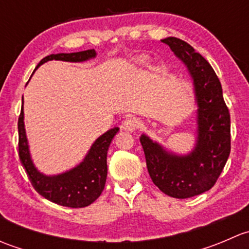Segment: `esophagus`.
Returning a JSON list of instances; mask_svg holds the SVG:
<instances>
[{
    "mask_svg": "<svg viewBox=\"0 0 249 249\" xmlns=\"http://www.w3.org/2000/svg\"><path fill=\"white\" fill-rule=\"evenodd\" d=\"M140 126V120L135 117H129L124 120L123 123V129H125L126 131H135V130L139 129Z\"/></svg>",
    "mask_w": 249,
    "mask_h": 249,
    "instance_id": "esophagus-1",
    "label": "esophagus"
}]
</instances>
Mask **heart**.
Listing matches in <instances>:
<instances>
[{
	"instance_id": "obj_1",
	"label": "heart",
	"mask_w": 249,
	"mask_h": 249,
	"mask_svg": "<svg viewBox=\"0 0 249 249\" xmlns=\"http://www.w3.org/2000/svg\"><path fill=\"white\" fill-rule=\"evenodd\" d=\"M139 62H140V64H144L145 57H141V59H139Z\"/></svg>"
}]
</instances>
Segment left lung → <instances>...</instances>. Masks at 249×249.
<instances>
[{
  "mask_svg": "<svg viewBox=\"0 0 249 249\" xmlns=\"http://www.w3.org/2000/svg\"><path fill=\"white\" fill-rule=\"evenodd\" d=\"M161 41L192 77L197 105L196 142L188 154H176L144 134L140 141L153 183L169 196L188 199L210 190L224 169L230 154V114L222 84L207 60L182 39Z\"/></svg>",
  "mask_w": 249,
  "mask_h": 249,
  "instance_id": "1",
  "label": "left lung"
}]
</instances>
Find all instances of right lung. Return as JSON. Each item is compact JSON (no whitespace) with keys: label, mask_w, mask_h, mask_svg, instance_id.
<instances>
[{"label":"right lung","mask_w":249,"mask_h":249,"mask_svg":"<svg viewBox=\"0 0 249 249\" xmlns=\"http://www.w3.org/2000/svg\"><path fill=\"white\" fill-rule=\"evenodd\" d=\"M96 56L94 49L78 53H60L52 54L42 59L36 70L44 62L50 60H60L69 62H83ZM19 130V158L22 167L29 176L32 187L39 195L49 201L60 206L80 208L89 206L101 195L107 178V152L108 147L119 131V127H113L99 137L82 162L73 169L59 175L47 176L39 172L31 159L24 124V97H22L21 112L18 120Z\"/></svg>","instance_id":"obj_1"}]
</instances>
